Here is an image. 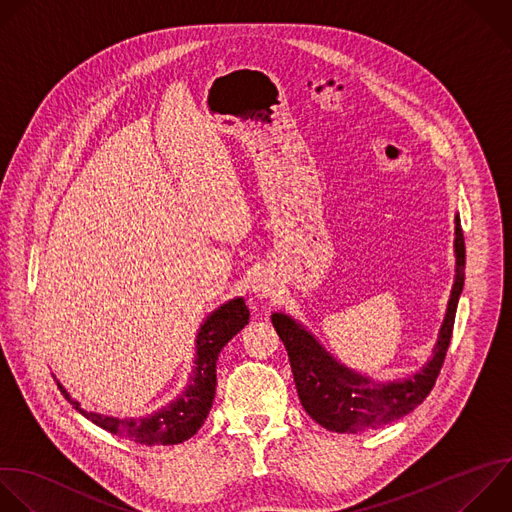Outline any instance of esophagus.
Listing matches in <instances>:
<instances>
[{"instance_id":"obj_1","label":"esophagus","mask_w":512,"mask_h":512,"mask_svg":"<svg viewBox=\"0 0 512 512\" xmlns=\"http://www.w3.org/2000/svg\"><path fill=\"white\" fill-rule=\"evenodd\" d=\"M251 291L255 293V297L267 299V297H271V295L277 293V283H275V279H273L269 273L261 271V273L255 275V279H253V283H251Z\"/></svg>"}]
</instances>
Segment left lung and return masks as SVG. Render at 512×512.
I'll use <instances>...</instances> for the list:
<instances>
[{
    "label": "left lung",
    "mask_w": 512,
    "mask_h": 512,
    "mask_svg": "<svg viewBox=\"0 0 512 512\" xmlns=\"http://www.w3.org/2000/svg\"><path fill=\"white\" fill-rule=\"evenodd\" d=\"M454 257V283L432 356L418 372L400 380L376 382L370 376L344 366L291 315L283 311L271 315L273 327L289 356L301 406L319 426L339 434H358L390 424L410 414L426 400L444 364L458 299L464 287L466 249L458 215H454Z\"/></svg>",
    "instance_id": "8db88e82"
}]
</instances>
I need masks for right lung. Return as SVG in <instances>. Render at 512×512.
Instances as JSON below:
<instances>
[{
    "instance_id": "add662e5",
    "label": "right lung",
    "mask_w": 512,
    "mask_h": 512,
    "mask_svg": "<svg viewBox=\"0 0 512 512\" xmlns=\"http://www.w3.org/2000/svg\"><path fill=\"white\" fill-rule=\"evenodd\" d=\"M249 323V307L245 305L243 297L229 299L227 303L219 305L211 311L195 339V366L189 376L185 390L170 400L166 406L142 414V416H106L98 412H88L80 408L68 390L56 380L62 396L88 420L96 426L112 432L120 438H126L136 444L146 446H168V444H181L195 436L199 428L205 424L217 388V360L221 350L231 342V339Z\"/></svg>"
}]
</instances>
